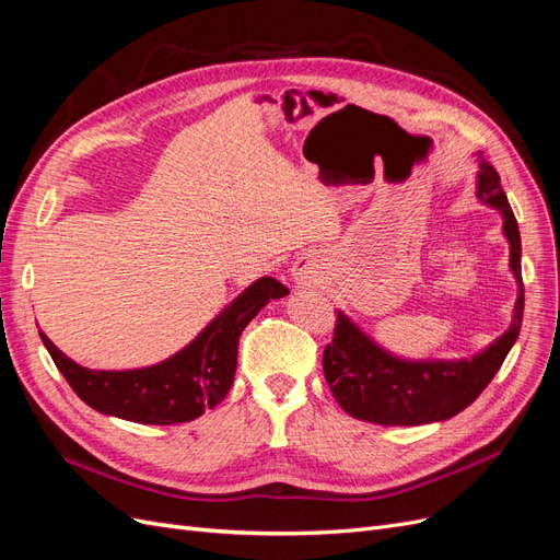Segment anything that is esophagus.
<instances>
[{
    "instance_id": "1",
    "label": "esophagus",
    "mask_w": 560,
    "mask_h": 560,
    "mask_svg": "<svg viewBox=\"0 0 560 560\" xmlns=\"http://www.w3.org/2000/svg\"><path fill=\"white\" fill-rule=\"evenodd\" d=\"M292 276H294V282H296V284H311V282H315V270H313L311 264L299 261V264L292 268Z\"/></svg>"
}]
</instances>
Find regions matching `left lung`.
Instances as JSON below:
<instances>
[{
  "instance_id": "obj_1",
  "label": "left lung",
  "mask_w": 560,
  "mask_h": 560,
  "mask_svg": "<svg viewBox=\"0 0 560 560\" xmlns=\"http://www.w3.org/2000/svg\"><path fill=\"white\" fill-rule=\"evenodd\" d=\"M477 194L504 217V235L512 247L510 266L518 280L512 327L471 360L404 362L371 343V338L346 315L334 313V338L322 354V369L338 406L352 418L374 425H425L448 420L483 393L512 350L523 322L521 235L510 200L500 186V175L486 161H481Z\"/></svg>"
}]
</instances>
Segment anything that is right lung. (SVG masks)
Listing matches in <instances>:
<instances>
[{
  "instance_id": "add662e5",
  "label": "right lung",
  "mask_w": 560,
  "mask_h": 560,
  "mask_svg": "<svg viewBox=\"0 0 560 560\" xmlns=\"http://www.w3.org/2000/svg\"><path fill=\"white\" fill-rule=\"evenodd\" d=\"M287 292L276 278L257 280L196 341L171 360L147 369L93 371L72 362L44 331L39 336L65 381L95 411L142 425H175L214 409L226 397L238 364L243 329L270 299Z\"/></svg>"
}]
</instances>
